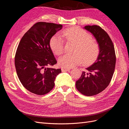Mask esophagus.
I'll return each instance as SVG.
<instances>
[{"label": "esophagus", "mask_w": 129, "mask_h": 129, "mask_svg": "<svg viewBox=\"0 0 129 129\" xmlns=\"http://www.w3.org/2000/svg\"><path fill=\"white\" fill-rule=\"evenodd\" d=\"M71 70V69L69 68H61V71L62 72H67Z\"/></svg>", "instance_id": "1"}]
</instances>
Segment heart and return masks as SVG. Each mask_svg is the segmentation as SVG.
<instances>
[{
  "instance_id": "1",
  "label": "heart",
  "mask_w": 129,
  "mask_h": 129,
  "mask_svg": "<svg viewBox=\"0 0 129 129\" xmlns=\"http://www.w3.org/2000/svg\"><path fill=\"white\" fill-rule=\"evenodd\" d=\"M62 36L68 42L75 44V46L73 55L66 54L59 58L58 63L61 67L71 68L83 62L84 64H90L97 59L100 54V46L87 31L72 27L63 31ZM64 45V40L58 34L54 35L50 40V47L57 55L63 54Z\"/></svg>"
}]
</instances>
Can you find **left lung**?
I'll list each match as a JSON object with an SVG mask.
<instances>
[{
	"label": "left lung",
	"mask_w": 129,
	"mask_h": 129,
	"mask_svg": "<svg viewBox=\"0 0 129 129\" xmlns=\"http://www.w3.org/2000/svg\"><path fill=\"white\" fill-rule=\"evenodd\" d=\"M98 43L100 51L96 61L83 72L76 82V87L82 94L91 96L103 91L110 83L116 65V54L112 41L108 33L97 25L85 26Z\"/></svg>",
	"instance_id": "obj_1"
}]
</instances>
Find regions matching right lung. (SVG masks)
<instances>
[{
  "instance_id": "obj_1",
  "label": "right lung",
  "mask_w": 129,
  "mask_h": 129,
  "mask_svg": "<svg viewBox=\"0 0 129 129\" xmlns=\"http://www.w3.org/2000/svg\"><path fill=\"white\" fill-rule=\"evenodd\" d=\"M62 25L39 22L24 35L15 56V67L20 82L27 90L38 95L49 92L61 69L50 68L57 61L50 47V39Z\"/></svg>"
}]
</instances>
